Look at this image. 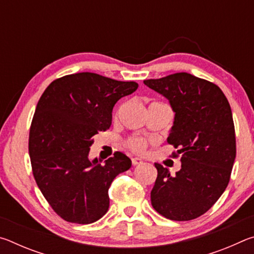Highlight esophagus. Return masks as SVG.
Wrapping results in <instances>:
<instances>
[{
  "instance_id": "esophagus-1",
  "label": "esophagus",
  "mask_w": 254,
  "mask_h": 254,
  "mask_svg": "<svg viewBox=\"0 0 254 254\" xmlns=\"http://www.w3.org/2000/svg\"><path fill=\"white\" fill-rule=\"evenodd\" d=\"M132 165L133 166H136V165H140V163H142L143 160L141 158H132Z\"/></svg>"
}]
</instances>
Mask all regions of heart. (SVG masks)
<instances>
[{
    "label": "heart",
    "instance_id": "heart-1",
    "mask_svg": "<svg viewBox=\"0 0 254 254\" xmlns=\"http://www.w3.org/2000/svg\"><path fill=\"white\" fill-rule=\"evenodd\" d=\"M127 145L136 152H142L147 147V140H144L143 137H132L127 141Z\"/></svg>",
    "mask_w": 254,
    "mask_h": 254
}]
</instances>
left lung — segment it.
<instances>
[{"label":"left lung","instance_id":"obj_1","mask_svg":"<svg viewBox=\"0 0 254 254\" xmlns=\"http://www.w3.org/2000/svg\"><path fill=\"white\" fill-rule=\"evenodd\" d=\"M169 101L175 113L168 142L182 154V168L171 175L154 163L158 176L151 204L173 221H190L212 207L224 192L235 160V131L224 93L188 72L143 81Z\"/></svg>","mask_w":254,"mask_h":254}]
</instances>
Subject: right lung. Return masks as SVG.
<instances>
[{"label": "right lung", "instance_id": "obj_1", "mask_svg": "<svg viewBox=\"0 0 254 254\" xmlns=\"http://www.w3.org/2000/svg\"><path fill=\"white\" fill-rule=\"evenodd\" d=\"M137 86L135 81L77 72L54 80L38 102L29 135L33 176L65 221L89 224L100 220L109 209L112 182L131 168V159L122 152L103 165L88 154L93 136L111 127L115 103Z\"/></svg>", "mask_w": 254, "mask_h": 254}]
</instances>
